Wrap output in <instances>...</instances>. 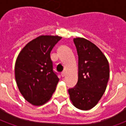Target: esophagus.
<instances>
[{"mask_svg":"<svg viewBox=\"0 0 126 126\" xmlns=\"http://www.w3.org/2000/svg\"><path fill=\"white\" fill-rule=\"evenodd\" d=\"M66 76V72L65 71H63V72H62V73H61V76L63 77H65Z\"/></svg>","mask_w":126,"mask_h":126,"instance_id":"34e87169","label":"esophagus"}]
</instances>
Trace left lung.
Segmentation results:
<instances>
[{"instance_id":"left-lung-1","label":"left lung","mask_w":126,"mask_h":126,"mask_svg":"<svg viewBox=\"0 0 126 126\" xmlns=\"http://www.w3.org/2000/svg\"><path fill=\"white\" fill-rule=\"evenodd\" d=\"M78 55V80L69 89L71 103L76 108L87 111L97 105L105 92L109 78V65L103 52L84 38H75Z\"/></svg>"}]
</instances>
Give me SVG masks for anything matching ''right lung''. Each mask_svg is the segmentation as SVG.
<instances>
[{
  "label": "right lung",
  "mask_w": 126,
  "mask_h": 126,
  "mask_svg": "<svg viewBox=\"0 0 126 126\" xmlns=\"http://www.w3.org/2000/svg\"><path fill=\"white\" fill-rule=\"evenodd\" d=\"M61 36L42 35L29 42L19 53L15 77L19 90L32 105L41 106L52 97L59 81L52 71L50 53Z\"/></svg>",
  "instance_id": "obj_1"
}]
</instances>
